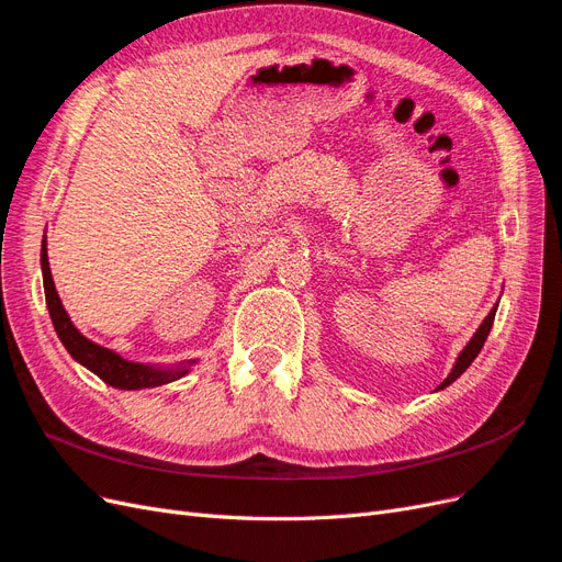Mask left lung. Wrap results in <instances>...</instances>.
<instances>
[{
	"instance_id": "left-lung-1",
	"label": "left lung",
	"mask_w": 562,
	"mask_h": 562,
	"mask_svg": "<svg viewBox=\"0 0 562 562\" xmlns=\"http://www.w3.org/2000/svg\"><path fill=\"white\" fill-rule=\"evenodd\" d=\"M497 307H499V302L495 304V307H492L490 310V314L485 316V321L481 323V326H479V330H475L473 333V337L469 339V342H467V347L462 349V351H459V356H457V359H454V366H452V370H450V375L443 380V382H440L438 384V391L440 389H446V386H450L459 375H462V372L473 363V359H475V356H479L481 353V349H483V345H485V339H487V335H490V328H492V321H495V314H497Z\"/></svg>"
}]
</instances>
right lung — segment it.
Segmentation results:
<instances>
[{
	"mask_svg": "<svg viewBox=\"0 0 562 562\" xmlns=\"http://www.w3.org/2000/svg\"><path fill=\"white\" fill-rule=\"evenodd\" d=\"M42 277H44V295H46V307L48 316L54 321L56 335L60 337L63 347L67 353L72 356L77 363H81L87 370H91L93 375H98L105 384L114 389H151V386H161L168 382H176L184 378L190 372L199 359L192 361H180L176 366H159V363H138V361H128L122 353H116L114 349H108L103 345L93 342L72 323L70 314L65 312L63 302L58 297L54 277H50V267H48V252H46V236L42 239Z\"/></svg>",
	"mask_w": 562,
	"mask_h": 562,
	"instance_id": "add662e5",
	"label": "right lung"
}]
</instances>
